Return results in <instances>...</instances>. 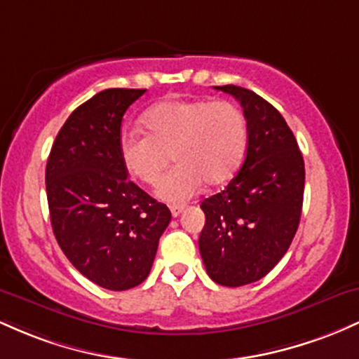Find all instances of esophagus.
I'll use <instances>...</instances> for the list:
<instances>
[{
	"instance_id": "obj_1",
	"label": "esophagus",
	"mask_w": 359,
	"mask_h": 359,
	"mask_svg": "<svg viewBox=\"0 0 359 359\" xmlns=\"http://www.w3.org/2000/svg\"><path fill=\"white\" fill-rule=\"evenodd\" d=\"M182 211H184V205H170V212H172V216H174V217L180 216Z\"/></svg>"
}]
</instances>
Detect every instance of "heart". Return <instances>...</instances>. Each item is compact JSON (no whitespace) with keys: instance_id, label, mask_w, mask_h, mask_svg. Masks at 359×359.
Here are the masks:
<instances>
[{"instance_id":"obj_1","label":"heart","mask_w":359,"mask_h":359,"mask_svg":"<svg viewBox=\"0 0 359 359\" xmlns=\"http://www.w3.org/2000/svg\"><path fill=\"white\" fill-rule=\"evenodd\" d=\"M140 130H128L119 151L128 174L142 184L155 185L172 160L156 194L167 203L180 204L203 187H219L240 168L248 125L245 113L229 101L167 100L143 114Z\"/></svg>"}]
</instances>
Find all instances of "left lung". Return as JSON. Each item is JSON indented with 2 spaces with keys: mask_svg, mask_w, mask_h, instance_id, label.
Wrapping results in <instances>:
<instances>
[{
  "mask_svg": "<svg viewBox=\"0 0 359 359\" xmlns=\"http://www.w3.org/2000/svg\"><path fill=\"white\" fill-rule=\"evenodd\" d=\"M240 101L248 125L245 162L224 191L201 204L199 251L224 287L265 277L287 253L302 212L306 168L297 140L269 101L240 86H217Z\"/></svg>",
  "mask_w": 359,
  "mask_h": 359,
  "instance_id": "1",
  "label": "left lung"
}]
</instances>
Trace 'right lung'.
Returning a JSON list of instances; mask_svg holds the SVG:
<instances>
[{
	"mask_svg": "<svg viewBox=\"0 0 359 359\" xmlns=\"http://www.w3.org/2000/svg\"><path fill=\"white\" fill-rule=\"evenodd\" d=\"M147 89H106L74 109L45 170L57 243L77 270L108 290H128L150 273L172 214L128 180L119 140L126 109Z\"/></svg>",
	"mask_w": 359,
	"mask_h": 359,
	"instance_id": "add662e5",
	"label": "right lung"
}]
</instances>
